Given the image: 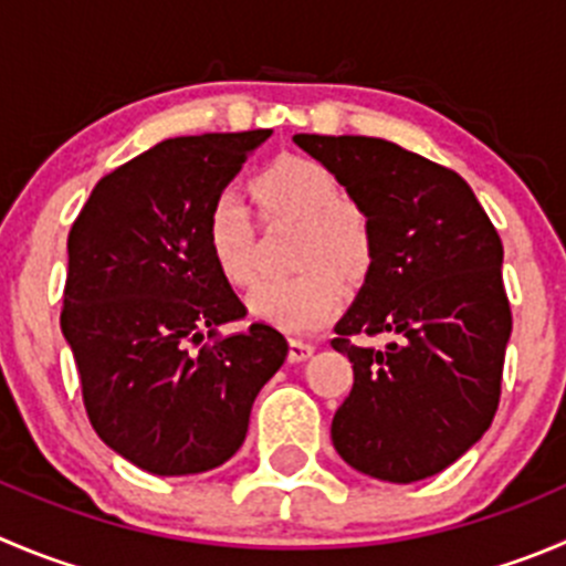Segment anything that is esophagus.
<instances>
[{
	"instance_id": "34e87169",
	"label": "esophagus",
	"mask_w": 566,
	"mask_h": 566,
	"mask_svg": "<svg viewBox=\"0 0 566 566\" xmlns=\"http://www.w3.org/2000/svg\"><path fill=\"white\" fill-rule=\"evenodd\" d=\"M314 349V344L305 342V338H292V342H289V360H292V364H300V360L311 358Z\"/></svg>"
}]
</instances>
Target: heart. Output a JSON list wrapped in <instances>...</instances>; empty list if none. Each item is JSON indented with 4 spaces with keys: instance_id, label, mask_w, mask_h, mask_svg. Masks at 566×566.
<instances>
[{
    "instance_id": "obj_1",
    "label": "heart",
    "mask_w": 566,
    "mask_h": 566,
    "mask_svg": "<svg viewBox=\"0 0 566 566\" xmlns=\"http://www.w3.org/2000/svg\"><path fill=\"white\" fill-rule=\"evenodd\" d=\"M252 197L269 222H300L294 263L303 272L266 280L247 305L258 319L289 333L316 331L344 303L347 286L375 261L373 222L344 199L342 180L319 160L286 155L252 180ZM206 244L217 272L230 286L247 289L261 272L258 233L239 191L222 188L206 211Z\"/></svg>"
}]
</instances>
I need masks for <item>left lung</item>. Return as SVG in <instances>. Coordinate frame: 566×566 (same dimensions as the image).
<instances>
[{"instance_id": "left-lung-1", "label": "left lung", "mask_w": 566, "mask_h": 566, "mask_svg": "<svg viewBox=\"0 0 566 566\" xmlns=\"http://www.w3.org/2000/svg\"><path fill=\"white\" fill-rule=\"evenodd\" d=\"M294 144L375 230L367 283L331 342L355 375L333 448L378 481H422L459 461L497 411L511 336L503 241L453 169L384 138L300 133ZM380 332L392 336L386 350L352 342Z\"/></svg>"}]
</instances>
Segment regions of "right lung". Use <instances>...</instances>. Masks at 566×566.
<instances>
[{
  "label": "right lung",
  "instance_id": "right-lung-1",
  "mask_svg": "<svg viewBox=\"0 0 566 566\" xmlns=\"http://www.w3.org/2000/svg\"><path fill=\"white\" fill-rule=\"evenodd\" d=\"M269 136L166 138L102 177L69 230L61 327L85 411L107 448L153 475L224 464L289 355L263 322L217 336L247 308L206 244L211 199Z\"/></svg>",
  "mask_w": 566,
  "mask_h": 566
}]
</instances>
